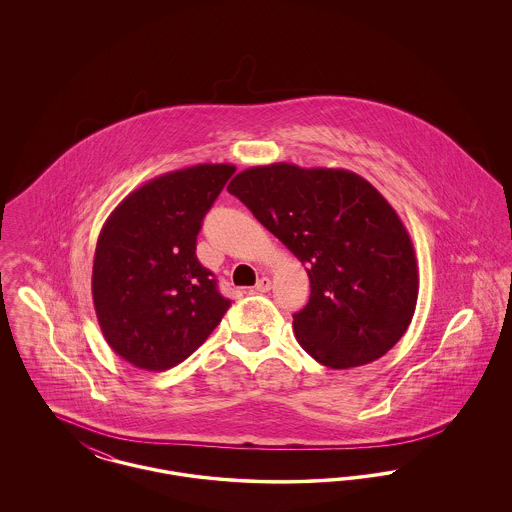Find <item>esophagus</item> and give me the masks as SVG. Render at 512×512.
Listing matches in <instances>:
<instances>
[{
  "label": "esophagus",
  "instance_id": "1",
  "mask_svg": "<svg viewBox=\"0 0 512 512\" xmlns=\"http://www.w3.org/2000/svg\"><path fill=\"white\" fill-rule=\"evenodd\" d=\"M270 288H272V282H270V278L268 276H263V278H259L257 280V284H255V290L261 293L270 292Z\"/></svg>",
  "mask_w": 512,
  "mask_h": 512
}]
</instances>
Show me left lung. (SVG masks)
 Returning <instances> with one entry per match:
<instances>
[{
  "instance_id": "1",
  "label": "left lung",
  "mask_w": 512,
  "mask_h": 512,
  "mask_svg": "<svg viewBox=\"0 0 512 512\" xmlns=\"http://www.w3.org/2000/svg\"><path fill=\"white\" fill-rule=\"evenodd\" d=\"M228 192L307 267L293 332L315 361L368 365L403 338L418 297L413 242L363 176L274 163L238 172Z\"/></svg>"
}]
</instances>
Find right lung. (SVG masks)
<instances>
[{"mask_svg": "<svg viewBox=\"0 0 512 512\" xmlns=\"http://www.w3.org/2000/svg\"><path fill=\"white\" fill-rule=\"evenodd\" d=\"M234 165L149 180L101 228L92 295L103 338L130 365L163 372L188 359L230 307L195 255L201 220Z\"/></svg>", "mask_w": 512, "mask_h": 512, "instance_id": "1", "label": "right lung"}]
</instances>
